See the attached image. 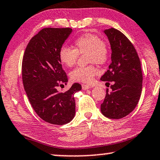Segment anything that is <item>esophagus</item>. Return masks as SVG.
I'll use <instances>...</instances> for the list:
<instances>
[{"instance_id":"34e87169","label":"esophagus","mask_w":160,"mask_h":160,"mask_svg":"<svg viewBox=\"0 0 160 160\" xmlns=\"http://www.w3.org/2000/svg\"><path fill=\"white\" fill-rule=\"evenodd\" d=\"M82 87L83 90H87V89H90V86L87 85V84H82Z\"/></svg>"}]
</instances>
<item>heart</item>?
Wrapping results in <instances>:
<instances>
[{
  "mask_svg": "<svg viewBox=\"0 0 160 160\" xmlns=\"http://www.w3.org/2000/svg\"><path fill=\"white\" fill-rule=\"evenodd\" d=\"M73 47L74 49L63 46L59 50L60 61L67 67L74 66L78 54L85 52H87L86 58L88 63L102 64L108 58V45L96 34L85 33L77 37L73 41ZM97 73H99L98 68L90 64L87 66L76 67L69 75L73 82L91 83Z\"/></svg>",
  "mask_w": 160,
  "mask_h": 160,
  "instance_id": "1",
  "label": "heart"
}]
</instances>
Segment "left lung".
<instances>
[{
	"instance_id": "left-lung-1",
	"label": "left lung",
	"mask_w": 160,
	"mask_h": 160,
	"mask_svg": "<svg viewBox=\"0 0 160 160\" xmlns=\"http://www.w3.org/2000/svg\"><path fill=\"white\" fill-rule=\"evenodd\" d=\"M110 41L112 63L100 79L112 85V91H106L101 112L111 119L128 115L136 108L142 89V71L138 53L131 41L119 30L105 29Z\"/></svg>"
}]
</instances>
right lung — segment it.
Listing matches in <instances>:
<instances>
[{
    "label": "right lung",
    "instance_id": "add662e5",
    "mask_svg": "<svg viewBox=\"0 0 160 160\" xmlns=\"http://www.w3.org/2000/svg\"><path fill=\"white\" fill-rule=\"evenodd\" d=\"M71 32V28H44L30 40L23 56L22 80L29 102L40 118L54 125L72 120L73 94L82 89L74 83L68 91L57 90L68 82L58 52Z\"/></svg>",
    "mask_w": 160,
    "mask_h": 160
}]
</instances>
